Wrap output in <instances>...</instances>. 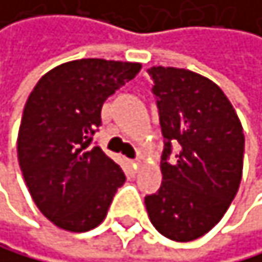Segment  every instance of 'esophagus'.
<instances>
[{
	"mask_svg": "<svg viewBox=\"0 0 262 262\" xmlns=\"http://www.w3.org/2000/svg\"><path fill=\"white\" fill-rule=\"evenodd\" d=\"M130 164L134 166V169H137L138 166H140V161H138V160H132V161H130Z\"/></svg>",
	"mask_w": 262,
	"mask_h": 262,
	"instance_id": "34e87169",
	"label": "esophagus"
}]
</instances>
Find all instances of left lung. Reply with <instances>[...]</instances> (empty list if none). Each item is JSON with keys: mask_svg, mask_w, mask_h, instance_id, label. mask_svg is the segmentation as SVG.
<instances>
[{"mask_svg": "<svg viewBox=\"0 0 262 262\" xmlns=\"http://www.w3.org/2000/svg\"><path fill=\"white\" fill-rule=\"evenodd\" d=\"M164 148L163 181L145 197L148 217L163 236L192 242L210 231L238 192L245 135L233 105L209 78L184 68L153 67ZM178 151L170 158L172 146Z\"/></svg>", "mask_w": 262, "mask_h": 262, "instance_id": "8db88e82", "label": "left lung"}]
</instances>
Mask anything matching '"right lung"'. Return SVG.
<instances>
[{
    "label": "right lung",
    "instance_id": "right-lung-1",
    "mask_svg": "<svg viewBox=\"0 0 262 262\" xmlns=\"http://www.w3.org/2000/svg\"><path fill=\"white\" fill-rule=\"evenodd\" d=\"M140 63L83 58L45 73L26 102L17 158L39 210L81 233L99 223L125 174L93 145L104 101L140 71Z\"/></svg>",
    "mask_w": 262,
    "mask_h": 262
}]
</instances>
